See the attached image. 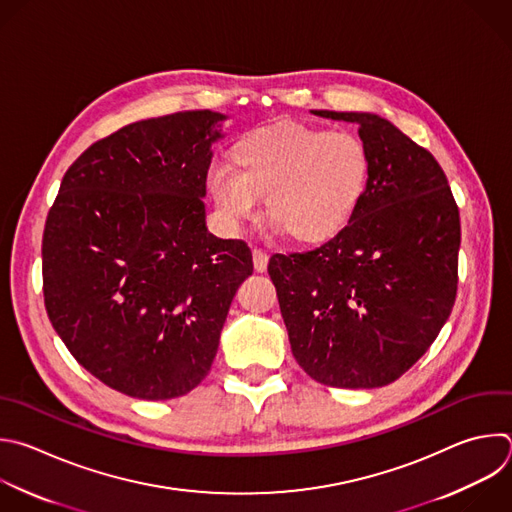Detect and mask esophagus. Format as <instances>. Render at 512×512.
<instances>
[{
  "label": "esophagus",
  "mask_w": 512,
  "mask_h": 512,
  "mask_svg": "<svg viewBox=\"0 0 512 512\" xmlns=\"http://www.w3.org/2000/svg\"><path fill=\"white\" fill-rule=\"evenodd\" d=\"M267 263H269V255H267L263 249H253V265H255V271H259V273L267 271Z\"/></svg>",
  "instance_id": "1"
}]
</instances>
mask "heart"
<instances>
[{
  "label": "heart",
  "instance_id": "obj_1",
  "mask_svg": "<svg viewBox=\"0 0 512 512\" xmlns=\"http://www.w3.org/2000/svg\"><path fill=\"white\" fill-rule=\"evenodd\" d=\"M372 179V152L352 130L281 122L241 136L231 166H213L209 195L229 227L257 219L259 199L271 223L301 245L342 233Z\"/></svg>",
  "mask_w": 512,
  "mask_h": 512
}]
</instances>
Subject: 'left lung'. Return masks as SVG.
I'll return each instance as SVG.
<instances>
[{"label":"left lung","instance_id":"obj_1","mask_svg":"<svg viewBox=\"0 0 512 512\" xmlns=\"http://www.w3.org/2000/svg\"><path fill=\"white\" fill-rule=\"evenodd\" d=\"M356 122L372 152L368 193L321 247L275 253L293 358L331 388H382L432 346L458 289L460 215L436 158L370 112L311 110Z\"/></svg>","mask_w":512,"mask_h":512}]
</instances>
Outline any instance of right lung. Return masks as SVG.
I'll return each instance as SVG.
<instances>
[{"instance_id": "obj_1", "label": "right lung", "mask_w": 512, "mask_h": 512, "mask_svg": "<svg viewBox=\"0 0 512 512\" xmlns=\"http://www.w3.org/2000/svg\"><path fill=\"white\" fill-rule=\"evenodd\" d=\"M211 110L128 124L66 170L42 239L44 303L76 362L140 398L189 394L211 370L239 285L241 239L207 231Z\"/></svg>"}]
</instances>
